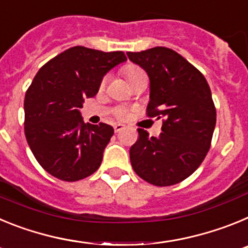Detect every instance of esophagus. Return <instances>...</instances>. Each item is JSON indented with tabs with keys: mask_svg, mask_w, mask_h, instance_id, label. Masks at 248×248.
<instances>
[{
	"mask_svg": "<svg viewBox=\"0 0 248 248\" xmlns=\"http://www.w3.org/2000/svg\"><path fill=\"white\" fill-rule=\"evenodd\" d=\"M113 128L115 133H119V131H122L123 129H124V125H123V124H114Z\"/></svg>",
	"mask_w": 248,
	"mask_h": 248,
	"instance_id": "1",
	"label": "esophagus"
}]
</instances>
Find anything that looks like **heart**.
Returning a JSON list of instances; mask_svg holds the SVG:
<instances>
[{"mask_svg": "<svg viewBox=\"0 0 248 248\" xmlns=\"http://www.w3.org/2000/svg\"><path fill=\"white\" fill-rule=\"evenodd\" d=\"M123 73H124V76H125V78L128 79L129 83H130L133 79H135L137 77L144 76V74H145L141 68L133 64H129L126 65V67L123 68ZM103 84H104V80L102 82V85ZM114 114H115V117L119 118V119H124V118L128 117V110H126L125 108H118L117 110L114 111Z\"/></svg>", "mask_w": 248, "mask_h": 248, "instance_id": "obj_1", "label": "heart"}]
</instances>
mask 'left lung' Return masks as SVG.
<instances>
[{
    "label": "left lung",
    "mask_w": 248,
    "mask_h": 248,
    "mask_svg": "<svg viewBox=\"0 0 248 248\" xmlns=\"http://www.w3.org/2000/svg\"><path fill=\"white\" fill-rule=\"evenodd\" d=\"M150 78L149 118L163 119L159 138L138 129L130 148L137 175L155 186H171L201 165L211 146L216 108L203 74L181 54L166 47L128 52Z\"/></svg>",
    "instance_id": "left-lung-1"
}]
</instances>
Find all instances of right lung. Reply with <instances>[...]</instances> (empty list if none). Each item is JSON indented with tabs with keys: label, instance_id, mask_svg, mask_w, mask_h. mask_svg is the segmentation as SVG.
Wrapping results in <instances>:
<instances>
[{
	"label": "right lung",
	"instance_id": "add662e5",
	"mask_svg": "<svg viewBox=\"0 0 248 248\" xmlns=\"http://www.w3.org/2000/svg\"><path fill=\"white\" fill-rule=\"evenodd\" d=\"M126 61L122 50L77 46L48 61L25 97V135L39 165L59 180L78 181L98 170L113 126L85 124L79 109L103 77Z\"/></svg>",
	"mask_w": 248,
	"mask_h": 248
}]
</instances>
